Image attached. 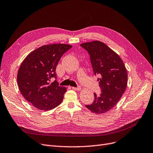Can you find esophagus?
<instances>
[{"instance_id": "obj_1", "label": "esophagus", "mask_w": 153, "mask_h": 153, "mask_svg": "<svg viewBox=\"0 0 153 153\" xmlns=\"http://www.w3.org/2000/svg\"><path fill=\"white\" fill-rule=\"evenodd\" d=\"M72 88L74 90H76V91H81V88L80 86L77 87V88H76V87H72Z\"/></svg>"}]
</instances>
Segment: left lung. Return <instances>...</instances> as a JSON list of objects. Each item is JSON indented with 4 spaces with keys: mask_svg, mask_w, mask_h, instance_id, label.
<instances>
[{
    "mask_svg": "<svg viewBox=\"0 0 153 153\" xmlns=\"http://www.w3.org/2000/svg\"><path fill=\"white\" fill-rule=\"evenodd\" d=\"M81 47L90 55L94 75H98L101 93H94V100L86 108L96 114L108 112L117 105L127 85V72L122 59L116 52L100 41L84 43Z\"/></svg>",
    "mask_w": 153,
    "mask_h": 153,
    "instance_id": "1",
    "label": "left lung"
}]
</instances>
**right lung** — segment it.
Here are the masks:
<instances>
[{"instance_id": "obj_1", "label": "right lung", "mask_w": 153, "mask_h": 153, "mask_svg": "<svg viewBox=\"0 0 153 153\" xmlns=\"http://www.w3.org/2000/svg\"><path fill=\"white\" fill-rule=\"evenodd\" d=\"M72 45L55 43L45 45L33 50L22 62L17 75L21 94L36 108L51 110L58 106L67 91L56 80L59 61Z\"/></svg>"}]
</instances>
